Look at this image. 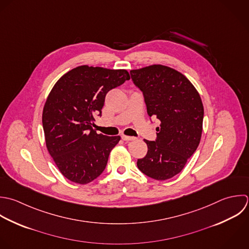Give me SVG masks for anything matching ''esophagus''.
<instances>
[{
    "label": "esophagus",
    "instance_id": "esophagus-1",
    "mask_svg": "<svg viewBox=\"0 0 249 249\" xmlns=\"http://www.w3.org/2000/svg\"><path fill=\"white\" fill-rule=\"evenodd\" d=\"M122 140H124V141H126V142H130V141H135L136 138H135V137H129V136L123 135V136H122Z\"/></svg>",
    "mask_w": 249,
    "mask_h": 249
}]
</instances>
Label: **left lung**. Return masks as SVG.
<instances>
[{
	"mask_svg": "<svg viewBox=\"0 0 249 249\" xmlns=\"http://www.w3.org/2000/svg\"><path fill=\"white\" fill-rule=\"evenodd\" d=\"M144 97L147 114L157 118V138L137 165L145 176L166 180L179 174L196 151L202 137L204 107L200 94L181 72L163 65L130 71Z\"/></svg>",
	"mask_w": 249,
	"mask_h": 249,
	"instance_id": "8db88e82",
	"label": "left lung"
}]
</instances>
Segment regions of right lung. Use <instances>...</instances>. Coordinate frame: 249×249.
I'll return each instance as SVG.
<instances>
[{
    "instance_id": "1",
    "label": "right lung",
    "mask_w": 249,
    "mask_h": 249,
    "mask_svg": "<svg viewBox=\"0 0 249 249\" xmlns=\"http://www.w3.org/2000/svg\"><path fill=\"white\" fill-rule=\"evenodd\" d=\"M129 79L126 70L84 65L61 76L50 91L42 111L45 143L69 180L87 184L106 169L120 137L97 134L94 117L102 115L107 93Z\"/></svg>"
}]
</instances>
